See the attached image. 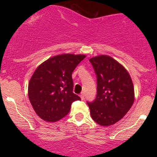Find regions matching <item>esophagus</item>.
Returning a JSON list of instances; mask_svg holds the SVG:
<instances>
[{"instance_id": "esophagus-1", "label": "esophagus", "mask_w": 157, "mask_h": 157, "mask_svg": "<svg viewBox=\"0 0 157 157\" xmlns=\"http://www.w3.org/2000/svg\"><path fill=\"white\" fill-rule=\"evenodd\" d=\"M80 98L82 99V100H84V97H85V94H84V92L81 93L80 95Z\"/></svg>"}]
</instances>
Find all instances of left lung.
<instances>
[{
	"instance_id": "left-lung-1",
	"label": "left lung",
	"mask_w": 157,
	"mask_h": 157,
	"mask_svg": "<svg viewBox=\"0 0 157 157\" xmlns=\"http://www.w3.org/2000/svg\"><path fill=\"white\" fill-rule=\"evenodd\" d=\"M97 77V94L88 102L91 117L99 125L109 126L120 120L134 102V88L130 75L109 55L89 60Z\"/></svg>"
}]
</instances>
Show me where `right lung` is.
Instances as JSON below:
<instances>
[{"label":"right lung","instance_id":"1","mask_svg":"<svg viewBox=\"0 0 157 157\" xmlns=\"http://www.w3.org/2000/svg\"><path fill=\"white\" fill-rule=\"evenodd\" d=\"M63 54L50 57L36 68L28 86V96L35 113L42 120L57 122L68 114L71 103L80 100L73 93L71 75L86 57Z\"/></svg>","mask_w":157,"mask_h":157}]
</instances>
